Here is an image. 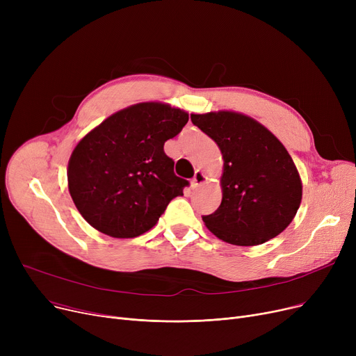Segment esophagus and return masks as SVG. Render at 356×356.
<instances>
[{
	"label": "esophagus",
	"instance_id": "34e87169",
	"mask_svg": "<svg viewBox=\"0 0 356 356\" xmlns=\"http://www.w3.org/2000/svg\"><path fill=\"white\" fill-rule=\"evenodd\" d=\"M207 180H208V177L204 176L203 172L196 170V172H195V176H193V179H192V181H191V184H192L193 189H197V188H200V186H203L204 183H207Z\"/></svg>",
	"mask_w": 356,
	"mask_h": 356
}]
</instances>
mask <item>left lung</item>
I'll return each instance as SVG.
<instances>
[{
    "label": "left lung",
    "mask_w": 356,
    "mask_h": 356,
    "mask_svg": "<svg viewBox=\"0 0 356 356\" xmlns=\"http://www.w3.org/2000/svg\"><path fill=\"white\" fill-rule=\"evenodd\" d=\"M219 147L222 202L203 216L207 228L232 245L264 244L282 234L302 203L303 183L283 143L257 120L235 111L191 114Z\"/></svg>",
    "instance_id": "8db88e82"
}]
</instances>
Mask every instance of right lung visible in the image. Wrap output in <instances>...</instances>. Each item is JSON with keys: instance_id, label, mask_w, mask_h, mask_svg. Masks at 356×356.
I'll return each instance as SVG.
<instances>
[{"instance_id": "obj_1", "label": "right lung", "mask_w": 356, "mask_h": 356, "mask_svg": "<svg viewBox=\"0 0 356 356\" xmlns=\"http://www.w3.org/2000/svg\"><path fill=\"white\" fill-rule=\"evenodd\" d=\"M188 121L180 108L140 102L109 115L76 144L67 188L90 227L112 238H136L156 225L189 184L175 175L163 149Z\"/></svg>"}]
</instances>
